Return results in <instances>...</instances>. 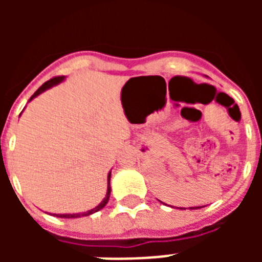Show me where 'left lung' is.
<instances>
[{"label": "left lung", "mask_w": 262, "mask_h": 262, "mask_svg": "<svg viewBox=\"0 0 262 262\" xmlns=\"http://www.w3.org/2000/svg\"><path fill=\"white\" fill-rule=\"evenodd\" d=\"M190 209H201V207H190Z\"/></svg>", "instance_id": "left-lung-1"}]
</instances>
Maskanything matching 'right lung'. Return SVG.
Returning a JSON list of instances; mask_svg holds the SVG:
<instances>
[{"label":"right lung","mask_w":262,"mask_h":262,"mask_svg":"<svg viewBox=\"0 0 262 262\" xmlns=\"http://www.w3.org/2000/svg\"><path fill=\"white\" fill-rule=\"evenodd\" d=\"M62 80H64V76H57V77H53V78H51V80L46 81L45 84L41 85V86L39 88L38 90H36L35 93L32 94L31 98H30V101H31L32 98H35V97L39 96V94H40V93H43L45 90H47V89H50V88H52L53 85H57V84H59V82H61ZM110 177H111V172L107 174V193H106V196H105V198H103L102 202L99 203V205L97 206V207H94L93 210H89V211H86V212H81V214H61V215H56V216H59V217H80V216H88V215L94 214V212H97V211H99V210H101V209H103V207H105V206H106V203L108 202V198H110V191H111V187H110Z\"/></svg>","instance_id":"add662e5"}]
</instances>
